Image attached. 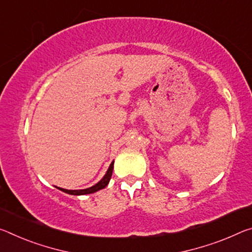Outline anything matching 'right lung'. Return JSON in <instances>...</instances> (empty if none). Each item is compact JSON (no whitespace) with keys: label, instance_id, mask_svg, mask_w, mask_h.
I'll list each match as a JSON object with an SVG mask.
<instances>
[{"label":"right lung","instance_id":"obj_1","mask_svg":"<svg viewBox=\"0 0 252 252\" xmlns=\"http://www.w3.org/2000/svg\"><path fill=\"white\" fill-rule=\"evenodd\" d=\"M113 165H114V161H112L110 167H109V169H107V171L105 173L104 176H103V178L101 179V181L95 184V185H93L92 187H89V189H74V190L61 189V187H57V189L59 190L63 191V193H67V194H70V195H77V196H78V195H86V194L95 193V191L105 189V187L107 186V184H109L110 179H111L112 173H113Z\"/></svg>","mask_w":252,"mask_h":252}]
</instances>
